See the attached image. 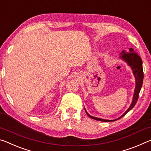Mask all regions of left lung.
Returning a JSON list of instances; mask_svg holds the SVG:
<instances>
[{"label":"left lung","mask_w":151,"mask_h":151,"mask_svg":"<svg viewBox=\"0 0 151 151\" xmlns=\"http://www.w3.org/2000/svg\"><path fill=\"white\" fill-rule=\"evenodd\" d=\"M121 56L120 58L121 59L123 60L125 62H127L128 65L130 66L132 68V73L135 77V82H136V86H135L134 92V95L133 98H132V103L131 106H129V108L127 110V111L124 113L119 118L114 119V120H106L103 119H99L97 117H94L93 116H91L86 111V113L87 114V115L91 117V119L96 120V121H100L103 122H111V121H115L116 120H118L119 119L122 118V116H124L128 112L133 108L135 104H136L137 102L139 99V93L140 91V89L142 87V85L143 83V78H144V74H143V70H142V61L141 58L140 57V56L135 52L133 48H129V52H126V50H122V52L121 53Z\"/></svg>","instance_id":"8db88e82"}]
</instances>
